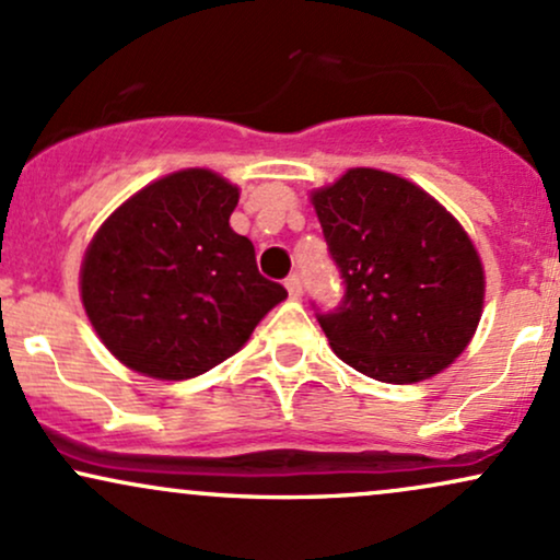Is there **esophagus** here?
I'll list each match as a JSON object with an SVG mask.
<instances>
[{
	"mask_svg": "<svg viewBox=\"0 0 560 560\" xmlns=\"http://www.w3.org/2000/svg\"><path fill=\"white\" fill-rule=\"evenodd\" d=\"M284 287H287V292H289V298H294L298 300L300 294H302V279L298 273H292V276H287V281H284Z\"/></svg>",
	"mask_w": 560,
	"mask_h": 560,
	"instance_id": "1",
	"label": "esophagus"
}]
</instances>
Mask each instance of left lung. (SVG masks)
Instances as JSON below:
<instances>
[{"label": "left lung", "mask_w": 560, "mask_h": 560, "mask_svg": "<svg viewBox=\"0 0 560 560\" xmlns=\"http://www.w3.org/2000/svg\"><path fill=\"white\" fill-rule=\"evenodd\" d=\"M342 302L316 313L331 350L361 374L413 384L447 369L481 318L485 271L471 240L421 186L352 168L313 191Z\"/></svg>", "instance_id": "8db88e82"}]
</instances>
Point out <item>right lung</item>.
I'll return each instance as SVG.
<instances>
[{"label": "right lung", "instance_id": "obj_1", "mask_svg": "<svg viewBox=\"0 0 560 560\" xmlns=\"http://www.w3.org/2000/svg\"><path fill=\"white\" fill-rule=\"evenodd\" d=\"M240 189L213 171L158 178L96 231L81 266L94 331L128 369L191 378L247 342L287 298L247 236L229 226Z\"/></svg>", "mask_w": 560, "mask_h": 560}]
</instances>
